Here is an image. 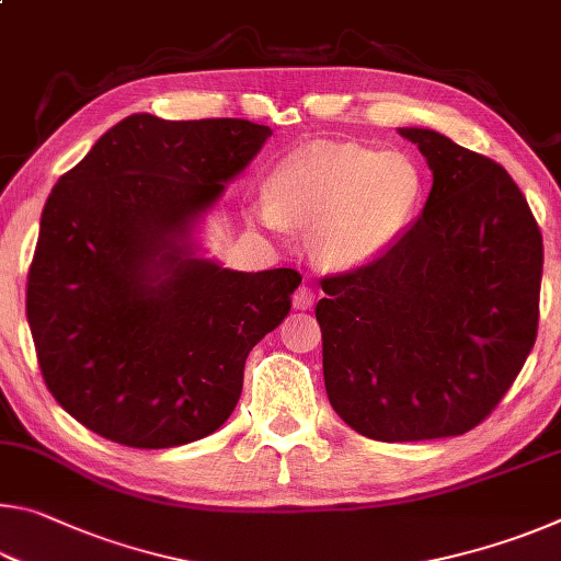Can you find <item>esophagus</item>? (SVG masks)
Instances as JSON below:
<instances>
[{"label":"esophagus","mask_w":561,"mask_h":561,"mask_svg":"<svg viewBox=\"0 0 561 561\" xmlns=\"http://www.w3.org/2000/svg\"><path fill=\"white\" fill-rule=\"evenodd\" d=\"M314 299H317L314 289H311V287H299L297 291H294L291 304H294V309H299V311H307V309L314 307Z\"/></svg>","instance_id":"1"}]
</instances>
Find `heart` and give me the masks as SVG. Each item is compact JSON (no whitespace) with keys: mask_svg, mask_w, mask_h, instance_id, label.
<instances>
[{"mask_svg":"<svg viewBox=\"0 0 561 561\" xmlns=\"http://www.w3.org/2000/svg\"><path fill=\"white\" fill-rule=\"evenodd\" d=\"M423 197L421 170L403 153L314 144L274 170L272 197L252 205L267 230L311 227L309 250L331 270H356L393 247Z\"/></svg>","mask_w":561,"mask_h":561,"instance_id":"heart-1","label":"heart"}]
</instances>
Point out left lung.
I'll return each instance as SVG.
<instances>
[{
  "label": "left lung",
  "mask_w": 561,
  "mask_h": 561,
  "mask_svg": "<svg viewBox=\"0 0 561 561\" xmlns=\"http://www.w3.org/2000/svg\"><path fill=\"white\" fill-rule=\"evenodd\" d=\"M433 170L401 240L321 279L324 383L366 438H450L485 421L537 339L542 232L507 170L431 128H398Z\"/></svg>",
  "instance_id": "left-lung-1"
}]
</instances>
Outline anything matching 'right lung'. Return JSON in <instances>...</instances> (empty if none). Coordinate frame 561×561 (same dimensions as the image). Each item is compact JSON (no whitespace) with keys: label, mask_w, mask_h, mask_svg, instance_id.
<instances>
[{"label":"right lung","mask_w":561,"mask_h":561,"mask_svg":"<svg viewBox=\"0 0 561 561\" xmlns=\"http://www.w3.org/2000/svg\"><path fill=\"white\" fill-rule=\"evenodd\" d=\"M270 136L133 113L54 185L26 319L46 388L101 438L160 450L215 433L250 351L289 314L297 272L227 270L193 240Z\"/></svg>","instance_id":"obj_1"}]
</instances>
